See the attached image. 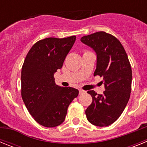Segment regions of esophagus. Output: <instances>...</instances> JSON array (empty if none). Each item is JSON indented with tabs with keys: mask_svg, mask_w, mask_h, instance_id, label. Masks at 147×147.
I'll use <instances>...</instances> for the list:
<instances>
[{
	"mask_svg": "<svg viewBox=\"0 0 147 147\" xmlns=\"http://www.w3.org/2000/svg\"><path fill=\"white\" fill-rule=\"evenodd\" d=\"M79 92H80V94H82V93H85V90H82V89H80Z\"/></svg>",
	"mask_w": 147,
	"mask_h": 147,
	"instance_id": "1",
	"label": "esophagus"
}]
</instances>
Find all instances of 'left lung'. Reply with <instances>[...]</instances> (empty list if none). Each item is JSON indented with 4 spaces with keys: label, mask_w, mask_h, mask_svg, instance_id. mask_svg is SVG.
Instances as JSON below:
<instances>
[{
    "label": "left lung",
    "mask_w": 147,
    "mask_h": 147,
    "mask_svg": "<svg viewBox=\"0 0 147 147\" xmlns=\"http://www.w3.org/2000/svg\"><path fill=\"white\" fill-rule=\"evenodd\" d=\"M80 40L96 54L94 76H103L105 88L102 94L88 91L93 102L85 114L93 125L107 127L119 119L129 101L132 85L130 63L120 41L110 34L96 32Z\"/></svg>",
    "instance_id": "1"
}]
</instances>
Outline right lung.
<instances>
[{
    "label": "right lung",
    "mask_w": 147,
    "mask_h": 147,
    "mask_svg": "<svg viewBox=\"0 0 147 147\" xmlns=\"http://www.w3.org/2000/svg\"><path fill=\"white\" fill-rule=\"evenodd\" d=\"M76 36L49 37L30 49L21 71V96L28 112L40 125L54 127L64 121L67 107L79 94L74 88L57 85L54 74L62 67Z\"/></svg>",
    "instance_id": "right-lung-1"
}]
</instances>
